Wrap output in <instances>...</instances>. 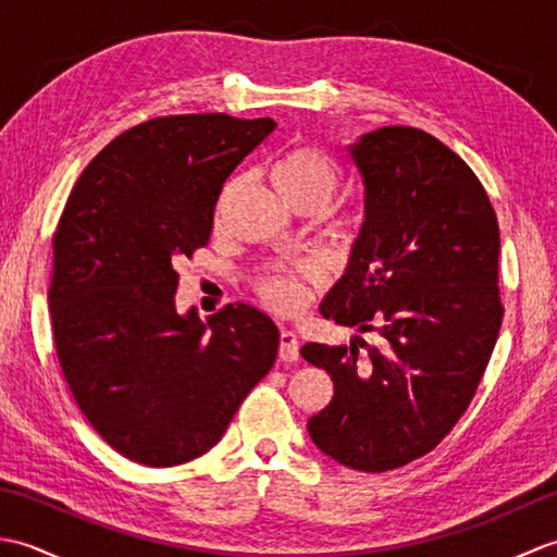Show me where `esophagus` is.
Wrapping results in <instances>:
<instances>
[{
	"instance_id": "obj_1",
	"label": "esophagus",
	"mask_w": 557,
	"mask_h": 557,
	"mask_svg": "<svg viewBox=\"0 0 557 557\" xmlns=\"http://www.w3.org/2000/svg\"><path fill=\"white\" fill-rule=\"evenodd\" d=\"M280 361H297L299 359V339L292 330H282L280 333V349H277Z\"/></svg>"
}]
</instances>
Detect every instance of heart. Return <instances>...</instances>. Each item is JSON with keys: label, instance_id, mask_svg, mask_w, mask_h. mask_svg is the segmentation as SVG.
<instances>
[{"label": "heart", "instance_id": "obj_1", "mask_svg": "<svg viewBox=\"0 0 557 557\" xmlns=\"http://www.w3.org/2000/svg\"><path fill=\"white\" fill-rule=\"evenodd\" d=\"M272 182L292 206L313 203L325 208L339 186V168L327 152L311 146H294L272 168ZM306 280H315L311 268L297 272H270L260 277L256 292L265 306L280 313H294L306 304Z\"/></svg>", "mask_w": 557, "mask_h": 557}]
</instances>
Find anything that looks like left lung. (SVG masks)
<instances>
[{
    "mask_svg": "<svg viewBox=\"0 0 557 557\" xmlns=\"http://www.w3.org/2000/svg\"><path fill=\"white\" fill-rule=\"evenodd\" d=\"M347 150L366 218L321 313L375 342H309L301 357L335 385L313 443L373 474L431 453L474 397L503 323L500 230L479 176L421 128L383 126Z\"/></svg>",
    "mask_w": 557,
    "mask_h": 557,
    "instance_id": "1",
    "label": "left lung"
}]
</instances>
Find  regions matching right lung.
I'll list each match as a JSON object with an SVG mask.
<instances>
[{
	"instance_id": "add662e5",
	"label": "right lung",
	"mask_w": 557,
	"mask_h": 557,
	"mask_svg": "<svg viewBox=\"0 0 557 557\" xmlns=\"http://www.w3.org/2000/svg\"><path fill=\"white\" fill-rule=\"evenodd\" d=\"M270 116H158L104 146L71 188L52 248L59 366L83 417L146 467L206 455L277 357L253 306L176 311L174 263L212 232L222 184L275 132Z\"/></svg>"
}]
</instances>
